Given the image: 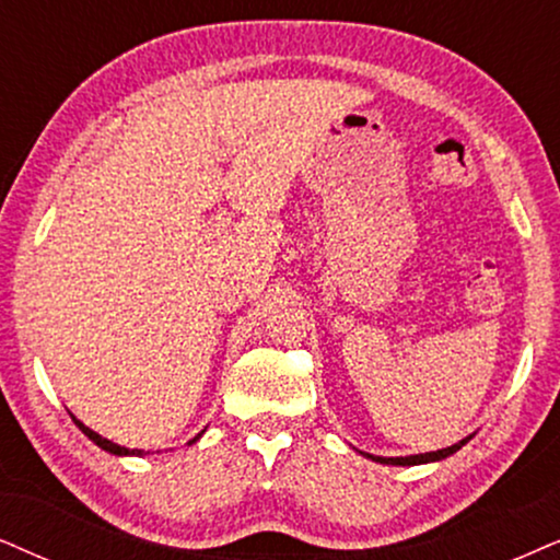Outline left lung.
I'll return each mask as SVG.
<instances>
[{
	"instance_id": "1",
	"label": "left lung",
	"mask_w": 560,
	"mask_h": 560,
	"mask_svg": "<svg viewBox=\"0 0 560 560\" xmlns=\"http://www.w3.org/2000/svg\"><path fill=\"white\" fill-rule=\"evenodd\" d=\"M470 442V436L459 439L457 444H452V447H444V450H436V452H423V455H408V457H380V455H370V452H362L364 457H370L372 463H380V465H427V463H439V459L455 455L459 447H465V444Z\"/></svg>"
}]
</instances>
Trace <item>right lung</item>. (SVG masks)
<instances>
[{
  "mask_svg": "<svg viewBox=\"0 0 560 560\" xmlns=\"http://www.w3.org/2000/svg\"><path fill=\"white\" fill-rule=\"evenodd\" d=\"M69 416H72V413H69ZM72 421L77 423V427H80V431H82V434L84 436H90L92 439V442H95L97 444V447H101V450H105V452H110V455H118V457H126V455H137V457H141V455H144V450H129V447H121V444H116V442H110V439H105V436H101V434H97V431H92L90 427H84V423L80 421V419H77V416H72ZM203 431H207V429H203ZM203 431H201V434H203ZM201 434H198V436H194V439H190V444H194V442H198V439H201Z\"/></svg>",
  "mask_w": 560,
  "mask_h": 560,
  "instance_id": "add662e5",
  "label": "right lung"
}]
</instances>
